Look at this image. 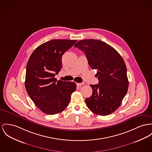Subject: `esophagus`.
Here are the masks:
<instances>
[{"label": "esophagus", "instance_id": "obj_1", "mask_svg": "<svg viewBox=\"0 0 152 152\" xmlns=\"http://www.w3.org/2000/svg\"><path fill=\"white\" fill-rule=\"evenodd\" d=\"M84 85H85V83H77V85L78 86H81Z\"/></svg>", "mask_w": 152, "mask_h": 152}]
</instances>
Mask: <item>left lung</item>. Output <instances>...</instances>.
<instances>
[{"mask_svg":"<svg viewBox=\"0 0 152 152\" xmlns=\"http://www.w3.org/2000/svg\"><path fill=\"white\" fill-rule=\"evenodd\" d=\"M83 51L96 75L99 83L91 85V96L85 99L88 108L94 113L106 116L121 105L129 88L126 64L121 55L107 43L95 39L78 41L75 45Z\"/></svg>","mask_w":152,"mask_h":152,"instance_id":"8db88e82","label":"left lung"}]
</instances>
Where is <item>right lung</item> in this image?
<instances>
[{"label": "right lung", "mask_w": 152, "mask_h": 152, "mask_svg": "<svg viewBox=\"0 0 152 152\" xmlns=\"http://www.w3.org/2000/svg\"><path fill=\"white\" fill-rule=\"evenodd\" d=\"M76 40L56 39L41 44L33 52L28 61L25 88L31 100L41 111L54 115L69 105L76 90L75 82L57 81L55 78L62 68L63 55Z\"/></svg>", "instance_id": "obj_1"}]
</instances>
